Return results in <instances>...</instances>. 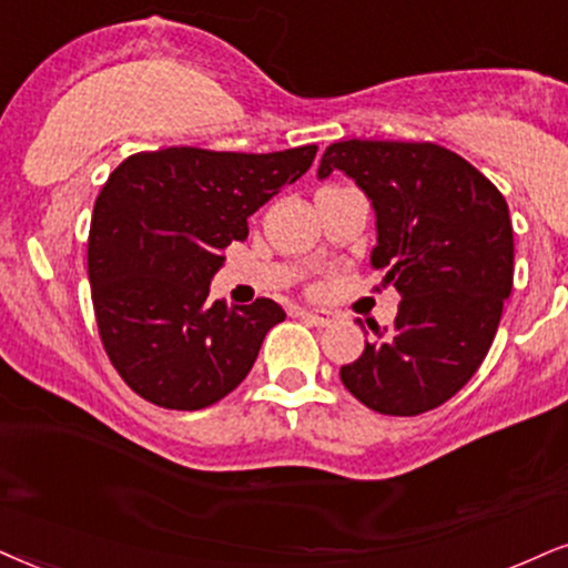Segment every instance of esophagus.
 I'll return each instance as SVG.
<instances>
[{
	"label": "esophagus",
	"instance_id": "esophagus-1",
	"mask_svg": "<svg viewBox=\"0 0 568 568\" xmlns=\"http://www.w3.org/2000/svg\"><path fill=\"white\" fill-rule=\"evenodd\" d=\"M301 317H304L308 325H314V327H327L329 322H333V314L325 312V308H304V312H301Z\"/></svg>",
	"mask_w": 568,
	"mask_h": 568
}]
</instances>
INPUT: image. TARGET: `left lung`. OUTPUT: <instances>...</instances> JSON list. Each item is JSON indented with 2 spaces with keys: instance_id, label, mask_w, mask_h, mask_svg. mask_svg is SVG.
Listing matches in <instances>:
<instances>
[{
  "instance_id": "obj_1",
  "label": "left lung",
  "mask_w": 568,
  "mask_h": 568,
  "mask_svg": "<svg viewBox=\"0 0 568 568\" xmlns=\"http://www.w3.org/2000/svg\"><path fill=\"white\" fill-rule=\"evenodd\" d=\"M354 178L377 217L372 267L400 304L341 379L372 412L416 416L445 404L479 369L514 285L508 204L464 156L437 143L337 141L317 175Z\"/></svg>"
}]
</instances>
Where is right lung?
<instances>
[{"label": "right lung", "instance_id": "add662e5", "mask_svg": "<svg viewBox=\"0 0 568 568\" xmlns=\"http://www.w3.org/2000/svg\"><path fill=\"white\" fill-rule=\"evenodd\" d=\"M317 146L272 154L170 146L128 156L93 204L89 283L112 367L149 404L196 412L254 367L283 306L210 301L222 251L312 168Z\"/></svg>", "mask_w": 568, "mask_h": 568}]
</instances>
